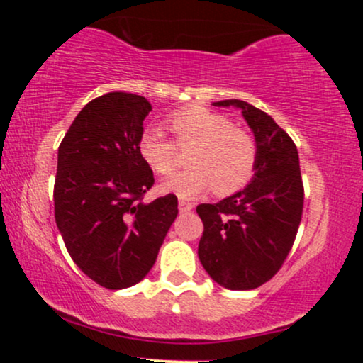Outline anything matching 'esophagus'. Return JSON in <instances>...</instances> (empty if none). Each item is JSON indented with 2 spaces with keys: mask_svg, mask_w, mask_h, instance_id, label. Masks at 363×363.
Listing matches in <instances>:
<instances>
[{
  "mask_svg": "<svg viewBox=\"0 0 363 363\" xmlns=\"http://www.w3.org/2000/svg\"><path fill=\"white\" fill-rule=\"evenodd\" d=\"M193 203L186 201V199H181V201H179V211H181V213H189V211L193 210Z\"/></svg>",
  "mask_w": 363,
  "mask_h": 363,
  "instance_id": "esophagus-1",
  "label": "esophagus"
}]
</instances>
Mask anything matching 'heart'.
Segmentation results:
<instances>
[{"label":"heart","mask_w":363,"mask_h":363,"mask_svg":"<svg viewBox=\"0 0 363 363\" xmlns=\"http://www.w3.org/2000/svg\"><path fill=\"white\" fill-rule=\"evenodd\" d=\"M172 140L157 129H145L140 138V155L160 176H170L177 167L179 149L191 150L187 164L191 169L162 182L164 193L179 198L215 189L228 196L251 182L257 167L259 148L249 131L235 126L234 121L201 106H191L170 114L165 121Z\"/></svg>","instance_id":"heart-1"}]
</instances>
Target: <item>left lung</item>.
<instances>
[{
  "label": "left lung",
  "instance_id": "1",
  "mask_svg": "<svg viewBox=\"0 0 363 363\" xmlns=\"http://www.w3.org/2000/svg\"><path fill=\"white\" fill-rule=\"evenodd\" d=\"M235 106L252 129L259 157L252 181L215 205H198L203 230L198 256L203 268L228 290H252L280 272L303 210V184L294 140L272 116L244 101Z\"/></svg>",
  "mask_w": 363,
  "mask_h": 363
}]
</instances>
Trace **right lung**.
<instances>
[{
  "label": "right lung",
  "mask_w": 363,
  "mask_h": 363,
  "mask_svg": "<svg viewBox=\"0 0 363 363\" xmlns=\"http://www.w3.org/2000/svg\"><path fill=\"white\" fill-rule=\"evenodd\" d=\"M150 111L141 95H101L74 118L57 150L56 225L74 264L109 290L147 277L179 211L176 194L143 203L155 182L138 148Z\"/></svg>",
  "instance_id": "1"
}]
</instances>
